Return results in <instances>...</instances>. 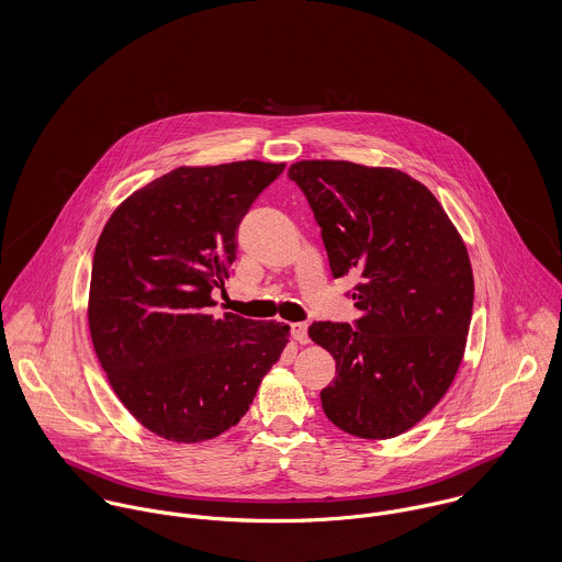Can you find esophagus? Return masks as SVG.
I'll return each instance as SVG.
<instances>
[{
	"instance_id": "1",
	"label": "esophagus",
	"mask_w": 562,
	"mask_h": 562,
	"mask_svg": "<svg viewBox=\"0 0 562 562\" xmlns=\"http://www.w3.org/2000/svg\"><path fill=\"white\" fill-rule=\"evenodd\" d=\"M290 328H292V337H294L299 344H307V341H310V337H307V324H305V322H292Z\"/></svg>"
}]
</instances>
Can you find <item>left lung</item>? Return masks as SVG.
I'll return each instance as SVG.
<instances>
[{
    "label": "left lung",
    "mask_w": 562,
    "mask_h": 562,
    "mask_svg": "<svg viewBox=\"0 0 562 562\" xmlns=\"http://www.w3.org/2000/svg\"><path fill=\"white\" fill-rule=\"evenodd\" d=\"M321 225L335 279L355 274L359 318L314 322L335 359L326 417L361 439H392L443 398L461 366L474 307L468 248L435 194L396 168L344 160L288 170Z\"/></svg>",
    "instance_id": "8db88e82"
}]
</instances>
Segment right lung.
<instances>
[{
  "mask_svg": "<svg viewBox=\"0 0 562 562\" xmlns=\"http://www.w3.org/2000/svg\"><path fill=\"white\" fill-rule=\"evenodd\" d=\"M283 168L179 166L125 199L99 236L88 296L97 359L125 408L168 441L236 426L288 344L283 322L210 312L244 214Z\"/></svg>",
  "mask_w": 562,
  "mask_h": 562,
  "instance_id": "obj_1",
  "label": "right lung"
}]
</instances>
